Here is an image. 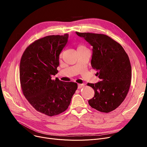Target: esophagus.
I'll list each match as a JSON object with an SVG mask.
<instances>
[{
  "label": "esophagus",
  "mask_w": 147,
  "mask_h": 147,
  "mask_svg": "<svg viewBox=\"0 0 147 147\" xmlns=\"http://www.w3.org/2000/svg\"><path fill=\"white\" fill-rule=\"evenodd\" d=\"M84 84H78V88L81 89V88L84 87Z\"/></svg>",
  "instance_id": "esophagus-1"
}]
</instances>
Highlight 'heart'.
Returning a JSON list of instances; mask_svg holds the SVG:
<instances>
[{"label": "heart", "instance_id": "b5f03b06", "mask_svg": "<svg viewBox=\"0 0 147 147\" xmlns=\"http://www.w3.org/2000/svg\"><path fill=\"white\" fill-rule=\"evenodd\" d=\"M84 47H85L84 45H82V44H80V45H79L78 48H84Z\"/></svg>", "mask_w": 147, "mask_h": 147}]
</instances>
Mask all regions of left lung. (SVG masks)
<instances>
[{"mask_svg":"<svg viewBox=\"0 0 147 147\" xmlns=\"http://www.w3.org/2000/svg\"><path fill=\"white\" fill-rule=\"evenodd\" d=\"M92 47L91 66L100 81L88 83L95 91L88 100L95 109L109 113L118 108L126 97L131 79L129 57L121 45L108 35L76 32Z\"/></svg>","mask_w":147,"mask_h":147,"instance_id":"left-lung-1","label":"left lung"}]
</instances>
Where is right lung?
<instances>
[{
    "label": "right lung",
    "mask_w": 147,
    "mask_h": 147,
    "mask_svg": "<svg viewBox=\"0 0 147 147\" xmlns=\"http://www.w3.org/2000/svg\"><path fill=\"white\" fill-rule=\"evenodd\" d=\"M69 35H49L35 40L24 51L20 64L23 93L38 112L53 116L65 112L77 89V84L52 80L59 65V55Z\"/></svg>",
    "instance_id": "1"
}]
</instances>
